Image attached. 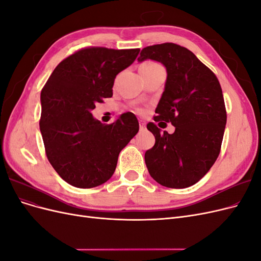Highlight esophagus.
<instances>
[{"label":"esophagus","mask_w":261,"mask_h":261,"mask_svg":"<svg viewBox=\"0 0 261 261\" xmlns=\"http://www.w3.org/2000/svg\"><path fill=\"white\" fill-rule=\"evenodd\" d=\"M139 128H140V130H145L146 129V123L143 122V121H140L139 122Z\"/></svg>","instance_id":"1"}]
</instances>
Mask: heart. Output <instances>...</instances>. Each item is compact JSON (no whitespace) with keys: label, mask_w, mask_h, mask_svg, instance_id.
Here are the masks:
<instances>
[{"label":"heart","mask_w":261,"mask_h":261,"mask_svg":"<svg viewBox=\"0 0 261 261\" xmlns=\"http://www.w3.org/2000/svg\"><path fill=\"white\" fill-rule=\"evenodd\" d=\"M158 68H161V66L159 64H156V63H154V62L148 61V62L143 63V64L139 66V72H140L141 75H143V74H146V73L153 72V70H155Z\"/></svg>","instance_id":"1"}]
</instances>
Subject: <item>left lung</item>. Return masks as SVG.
<instances>
[{"label":"left lung","instance_id":"1","mask_svg":"<svg viewBox=\"0 0 261 261\" xmlns=\"http://www.w3.org/2000/svg\"><path fill=\"white\" fill-rule=\"evenodd\" d=\"M153 60L167 68L155 122L171 123L175 132L147 128L155 138L145 153L151 177L169 188H186L202 178L220 153L226 124L224 99L217 76L188 49L175 43L144 48L138 62Z\"/></svg>","mask_w":261,"mask_h":261}]
</instances>
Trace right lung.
I'll use <instances>...</instances> for the list:
<instances>
[{
    "mask_svg": "<svg viewBox=\"0 0 261 261\" xmlns=\"http://www.w3.org/2000/svg\"><path fill=\"white\" fill-rule=\"evenodd\" d=\"M139 51L82 49L63 60L43 87L39 124L45 153L72 186L92 188L106 183L121 150L138 133L135 114L123 113L106 125L91 111L98 102L112 97L116 75L133 64Z\"/></svg>",
    "mask_w": 261,
    "mask_h": 261,
    "instance_id": "obj_1",
    "label": "right lung"
}]
</instances>
